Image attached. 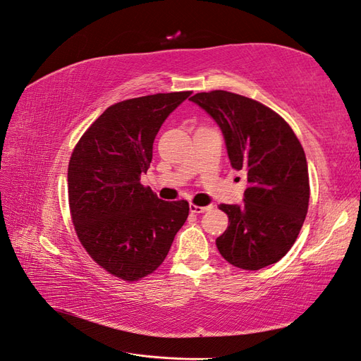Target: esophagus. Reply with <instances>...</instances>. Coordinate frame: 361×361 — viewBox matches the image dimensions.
I'll list each match as a JSON object with an SVG mask.
<instances>
[{
  "instance_id": "esophagus-1",
  "label": "esophagus",
  "mask_w": 361,
  "mask_h": 361,
  "mask_svg": "<svg viewBox=\"0 0 361 361\" xmlns=\"http://www.w3.org/2000/svg\"><path fill=\"white\" fill-rule=\"evenodd\" d=\"M210 208H213V205L199 207V205H195V204H190V212H191V213H204V212H207V210H210Z\"/></svg>"
}]
</instances>
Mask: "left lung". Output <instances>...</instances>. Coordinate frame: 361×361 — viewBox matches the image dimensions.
I'll use <instances>...</instances> for the list:
<instances>
[{
  "label": "left lung",
  "mask_w": 361,
  "mask_h": 361,
  "mask_svg": "<svg viewBox=\"0 0 361 361\" xmlns=\"http://www.w3.org/2000/svg\"><path fill=\"white\" fill-rule=\"evenodd\" d=\"M221 128L231 166L247 176L241 205L221 204L228 227L216 239L231 266L259 270L290 250L306 219L309 171L301 143L275 111L244 95L212 91L190 99Z\"/></svg>",
  "instance_id": "8db88e82"
}]
</instances>
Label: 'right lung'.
<instances>
[{
  "mask_svg": "<svg viewBox=\"0 0 361 361\" xmlns=\"http://www.w3.org/2000/svg\"><path fill=\"white\" fill-rule=\"evenodd\" d=\"M190 94L116 103L72 151L68 193L77 236L99 266L125 281L153 274L188 218L187 201H162L140 178L153 159L160 126Z\"/></svg>",
  "mask_w": 361,
  "mask_h": 361,
  "instance_id": "right-lung-1",
  "label": "right lung"
}]
</instances>
